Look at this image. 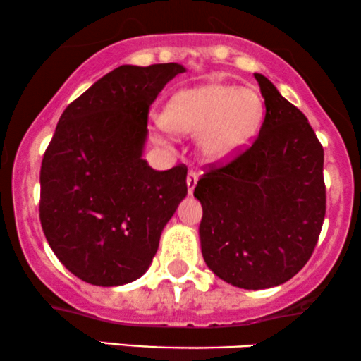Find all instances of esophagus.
I'll return each mask as SVG.
<instances>
[{"label":"esophagus","instance_id":"1","mask_svg":"<svg viewBox=\"0 0 361 361\" xmlns=\"http://www.w3.org/2000/svg\"><path fill=\"white\" fill-rule=\"evenodd\" d=\"M185 182H188V192L192 194L194 189H196V184H197V173L190 171L188 173V179H185Z\"/></svg>","mask_w":361,"mask_h":361}]
</instances>
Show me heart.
I'll return each mask as SVG.
<instances>
[{
    "label": "heart",
    "mask_w": 361,
    "mask_h": 361,
    "mask_svg": "<svg viewBox=\"0 0 361 361\" xmlns=\"http://www.w3.org/2000/svg\"><path fill=\"white\" fill-rule=\"evenodd\" d=\"M264 118L260 96L250 87L207 82L180 89L159 121L173 135H194L206 162L230 160L253 142Z\"/></svg>",
    "instance_id": "heart-1"
}]
</instances>
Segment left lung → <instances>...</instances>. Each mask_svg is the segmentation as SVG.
<instances>
[{"label": "left lung", "mask_w": 361, "mask_h": 361, "mask_svg": "<svg viewBox=\"0 0 361 361\" xmlns=\"http://www.w3.org/2000/svg\"><path fill=\"white\" fill-rule=\"evenodd\" d=\"M265 120L253 145L197 182L201 252L240 289L281 286L307 264L323 228L324 150L307 118L255 74Z\"/></svg>", "instance_id": "8db88e82"}]
</instances>
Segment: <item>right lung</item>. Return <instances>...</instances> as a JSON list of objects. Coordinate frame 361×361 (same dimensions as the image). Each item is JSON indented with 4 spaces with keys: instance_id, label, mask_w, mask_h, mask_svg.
<instances>
[{
    "instance_id": "obj_1",
    "label": "right lung",
    "mask_w": 361,
    "mask_h": 361,
    "mask_svg": "<svg viewBox=\"0 0 361 361\" xmlns=\"http://www.w3.org/2000/svg\"><path fill=\"white\" fill-rule=\"evenodd\" d=\"M185 67L120 66L62 113L40 169V223L55 257L92 286L142 277L188 196V169L143 159L148 108Z\"/></svg>"
}]
</instances>
